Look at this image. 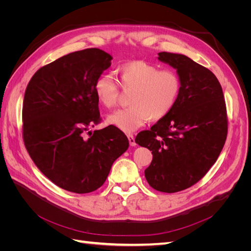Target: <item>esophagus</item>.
I'll use <instances>...</instances> for the list:
<instances>
[{"mask_svg":"<svg viewBox=\"0 0 251 251\" xmlns=\"http://www.w3.org/2000/svg\"><path fill=\"white\" fill-rule=\"evenodd\" d=\"M127 139H128V142H130V146L131 147H135L136 146V142H135V137L133 135L128 134L127 135Z\"/></svg>","mask_w":251,"mask_h":251,"instance_id":"34e87169","label":"esophagus"}]
</instances>
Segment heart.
<instances>
[{"mask_svg":"<svg viewBox=\"0 0 251 251\" xmlns=\"http://www.w3.org/2000/svg\"><path fill=\"white\" fill-rule=\"evenodd\" d=\"M121 87L134 89L128 103L107 117V123L125 133H133L150 119L165 117L176 105L181 93V79L173 70H161L143 60H132L118 68ZM96 98L103 107L113 108L118 100V86L109 74H102L94 83Z\"/></svg>","mask_w":251,"mask_h":251,"instance_id":"b5f03b06","label":"heart"}]
</instances>
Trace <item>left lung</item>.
Masks as SVG:
<instances>
[{
  "label": "left lung",
  "instance_id": "left-lung-1",
  "mask_svg": "<svg viewBox=\"0 0 251 251\" xmlns=\"http://www.w3.org/2000/svg\"><path fill=\"white\" fill-rule=\"evenodd\" d=\"M158 59L176 69L181 93L168 115L135 141L153 154L144 171L149 184L177 193L197 183L217 161L227 136L226 105L222 87L207 68L176 53L160 52Z\"/></svg>",
  "mask_w": 251,
  "mask_h": 251
}]
</instances>
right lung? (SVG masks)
Returning <instances> with one entry per match:
<instances>
[{
  "mask_svg": "<svg viewBox=\"0 0 251 251\" xmlns=\"http://www.w3.org/2000/svg\"><path fill=\"white\" fill-rule=\"evenodd\" d=\"M113 57L98 48L69 53L42 67L30 79L23 102V138L39 170L68 192L100 188L113 162L128 148L126 136L100 123L94 83Z\"/></svg>",
  "mask_w": 251,
  "mask_h": 251,
  "instance_id": "add662e5",
  "label": "right lung"
}]
</instances>
